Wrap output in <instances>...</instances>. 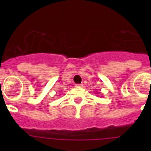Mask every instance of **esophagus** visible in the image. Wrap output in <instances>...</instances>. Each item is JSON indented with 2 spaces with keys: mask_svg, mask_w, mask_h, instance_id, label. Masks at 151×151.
<instances>
[{
  "mask_svg": "<svg viewBox=\"0 0 151 151\" xmlns=\"http://www.w3.org/2000/svg\"><path fill=\"white\" fill-rule=\"evenodd\" d=\"M83 85H81V84H76L75 85V87L77 88H81V87H82Z\"/></svg>",
  "mask_w": 151,
  "mask_h": 151,
  "instance_id": "1",
  "label": "esophagus"
}]
</instances>
